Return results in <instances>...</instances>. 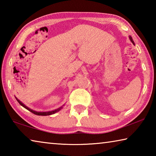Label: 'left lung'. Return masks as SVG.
<instances>
[{
	"instance_id": "left-lung-1",
	"label": "left lung",
	"mask_w": 156,
	"mask_h": 156,
	"mask_svg": "<svg viewBox=\"0 0 156 156\" xmlns=\"http://www.w3.org/2000/svg\"><path fill=\"white\" fill-rule=\"evenodd\" d=\"M129 39H130V41H131V43H133V44H135V43H134V42H133V39H132V37H131V36H129Z\"/></svg>"
}]
</instances>
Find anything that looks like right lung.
I'll return each instance as SVG.
<instances>
[{
	"instance_id": "add662e5",
	"label": "right lung",
	"mask_w": 156,
	"mask_h": 156,
	"mask_svg": "<svg viewBox=\"0 0 156 156\" xmlns=\"http://www.w3.org/2000/svg\"><path fill=\"white\" fill-rule=\"evenodd\" d=\"M17 101L18 102V103H19L21 106H23L24 108H25L26 109H27L28 111H30V112H31V113H34L35 115H52V114H54V113H56V112H58L59 111L61 110L62 109L63 106H64L65 105H63L62 107H60L59 108H58V109H55V110H52V111H49V112H36V111H34L33 109H30V108H29L28 107L26 106L25 105H24L23 103L22 102L20 101V100H18L16 97H15Z\"/></svg>"
}]
</instances>
